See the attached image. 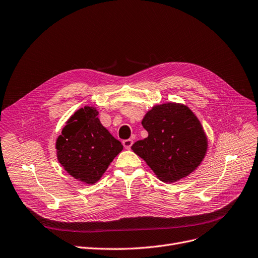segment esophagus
Here are the masks:
<instances>
[{"instance_id":"34e87169","label":"esophagus","mask_w":258,"mask_h":258,"mask_svg":"<svg viewBox=\"0 0 258 258\" xmlns=\"http://www.w3.org/2000/svg\"><path fill=\"white\" fill-rule=\"evenodd\" d=\"M122 144H123V147H124L126 150H130V149H131V147H132V144H133V140H132V139L123 140Z\"/></svg>"}]
</instances>
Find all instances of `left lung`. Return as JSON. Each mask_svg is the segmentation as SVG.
<instances>
[{"label": "left lung", "instance_id": "8db88e82", "mask_svg": "<svg viewBox=\"0 0 258 258\" xmlns=\"http://www.w3.org/2000/svg\"><path fill=\"white\" fill-rule=\"evenodd\" d=\"M149 136L132 145L159 180L173 183L193 173L205 159L208 137L192 109L182 103L154 105L142 121Z\"/></svg>", "mask_w": 258, "mask_h": 258}]
</instances>
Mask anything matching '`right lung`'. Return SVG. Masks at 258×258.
Masks as SVG:
<instances>
[{
	"label": "right lung",
	"instance_id": "add662e5",
	"mask_svg": "<svg viewBox=\"0 0 258 258\" xmlns=\"http://www.w3.org/2000/svg\"><path fill=\"white\" fill-rule=\"evenodd\" d=\"M94 106L76 110L55 141L57 158L72 177L85 184L98 182L123 150L119 140L101 124Z\"/></svg>",
	"mask_w": 258,
	"mask_h": 258
}]
</instances>
